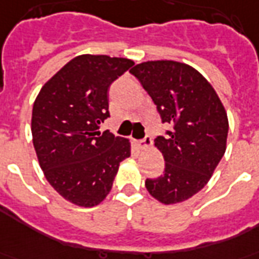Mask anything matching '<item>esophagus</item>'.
<instances>
[{
  "label": "esophagus",
  "mask_w": 259,
  "mask_h": 259,
  "mask_svg": "<svg viewBox=\"0 0 259 259\" xmlns=\"http://www.w3.org/2000/svg\"><path fill=\"white\" fill-rule=\"evenodd\" d=\"M137 145H139V148H141V149L149 148V147L152 145V139H151L149 136H147L144 140H141V141H137Z\"/></svg>",
  "instance_id": "esophagus-1"
}]
</instances>
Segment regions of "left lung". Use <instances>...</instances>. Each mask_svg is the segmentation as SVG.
<instances>
[{
	"instance_id": "obj_1",
	"label": "left lung",
	"mask_w": 259,
	"mask_h": 259,
	"mask_svg": "<svg viewBox=\"0 0 259 259\" xmlns=\"http://www.w3.org/2000/svg\"><path fill=\"white\" fill-rule=\"evenodd\" d=\"M130 72L154 100L162 122L173 124L167 136L155 139L164 173L148 178L145 187L163 204L185 202L208 183L225 154L227 111L210 82L185 63L144 61Z\"/></svg>"
}]
</instances>
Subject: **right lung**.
Here are the masks:
<instances>
[{
    "label": "right lung",
    "mask_w": 259,
    "mask_h": 259,
    "mask_svg": "<svg viewBox=\"0 0 259 259\" xmlns=\"http://www.w3.org/2000/svg\"><path fill=\"white\" fill-rule=\"evenodd\" d=\"M135 61L105 55L74 57L42 86L32 105L31 133L48 183L79 207L100 204L112 188L130 141L101 133L110 116L108 88Z\"/></svg>",
    "instance_id": "add662e5"
}]
</instances>
